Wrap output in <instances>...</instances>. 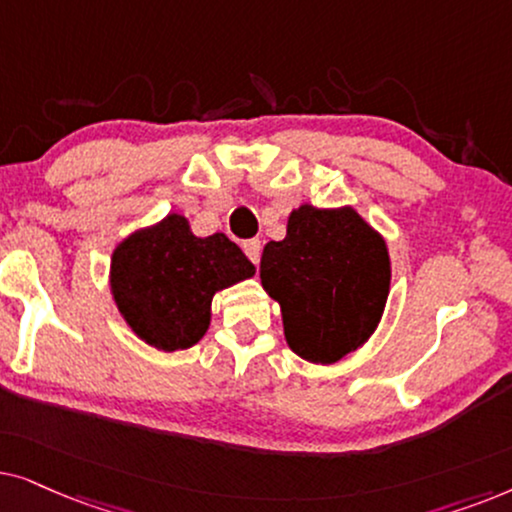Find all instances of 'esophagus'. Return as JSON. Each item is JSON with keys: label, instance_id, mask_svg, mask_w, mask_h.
I'll use <instances>...</instances> for the list:
<instances>
[{"label": "esophagus", "instance_id": "34e87169", "mask_svg": "<svg viewBox=\"0 0 512 512\" xmlns=\"http://www.w3.org/2000/svg\"><path fill=\"white\" fill-rule=\"evenodd\" d=\"M243 250H245V255H248V260H250L252 264L260 262L262 243L257 241V238H250V241H245V243H243Z\"/></svg>", "mask_w": 512, "mask_h": 512}]
</instances>
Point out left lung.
I'll use <instances>...</instances> for the list:
<instances>
[{"label": "left lung", "instance_id": "left-lung-1", "mask_svg": "<svg viewBox=\"0 0 512 512\" xmlns=\"http://www.w3.org/2000/svg\"><path fill=\"white\" fill-rule=\"evenodd\" d=\"M262 288L281 304L285 342L330 365L377 330L391 288L386 241L351 206L292 210L283 241L264 245Z\"/></svg>", "mask_w": 512, "mask_h": 512}]
</instances>
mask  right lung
<instances>
[{
	"label": "right lung",
	"mask_w": 512,
	"mask_h": 512,
	"mask_svg": "<svg viewBox=\"0 0 512 512\" xmlns=\"http://www.w3.org/2000/svg\"><path fill=\"white\" fill-rule=\"evenodd\" d=\"M255 276L224 234L199 238L170 213L133 231L112 252L109 288L128 327L159 351H182L206 335L217 290Z\"/></svg>",
	"instance_id": "add662e5"
}]
</instances>
